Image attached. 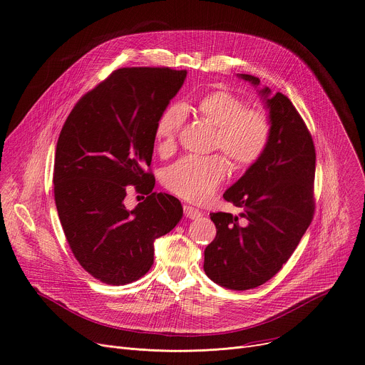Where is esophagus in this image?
<instances>
[{
	"mask_svg": "<svg viewBox=\"0 0 365 365\" xmlns=\"http://www.w3.org/2000/svg\"><path fill=\"white\" fill-rule=\"evenodd\" d=\"M183 212H185V216L189 217V219H197L202 215V212L199 209H196V207H193L190 205H185L183 206Z\"/></svg>",
	"mask_w": 365,
	"mask_h": 365,
	"instance_id": "obj_1",
	"label": "esophagus"
}]
</instances>
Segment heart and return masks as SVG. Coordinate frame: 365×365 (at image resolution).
<instances>
[{
  "mask_svg": "<svg viewBox=\"0 0 365 365\" xmlns=\"http://www.w3.org/2000/svg\"><path fill=\"white\" fill-rule=\"evenodd\" d=\"M197 113L213 126V149L227 156L233 169H247L264 155L271 138V118L265 108L245 106L239 96L227 90H216L203 96L196 104ZM186 120V108L168 106L158 117L155 138L158 150L170 155ZM227 173V162L220 155L185 156L165 173L166 187L195 203L209 200Z\"/></svg>",
  "mask_w": 365,
  "mask_h": 365,
  "instance_id": "1",
  "label": "heart"
}]
</instances>
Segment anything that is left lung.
<instances>
[{
  "instance_id": "obj_1",
  "label": "left lung",
  "mask_w": 365,
  "mask_h": 365,
  "mask_svg": "<svg viewBox=\"0 0 365 365\" xmlns=\"http://www.w3.org/2000/svg\"><path fill=\"white\" fill-rule=\"evenodd\" d=\"M259 86V78L239 74ZM271 118V138L264 155L223 199L244 209L237 216L210 213L216 237L205 250V274L220 287L235 291L257 288L294 254L315 212V146L291 100L264 87Z\"/></svg>"
}]
</instances>
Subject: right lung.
Returning <instances> with one entry per match:
<instances>
[{
    "instance_id": "obj_1",
    "label": "right lung",
    "mask_w": 365,
    "mask_h": 365,
    "mask_svg": "<svg viewBox=\"0 0 365 365\" xmlns=\"http://www.w3.org/2000/svg\"><path fill=\"white\" fill-rule=\"evenodd\" d=\"M186 70L125 67L86 93L60 132L54 159V199L68 247L96 279L126 285L153 265L156 237L169 233L183 207L153 192L149 166L155 126L180 90ZM133 185L147 199L124 205Z\"/></svg>"
}]
</instances>
